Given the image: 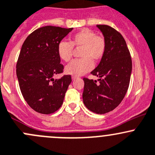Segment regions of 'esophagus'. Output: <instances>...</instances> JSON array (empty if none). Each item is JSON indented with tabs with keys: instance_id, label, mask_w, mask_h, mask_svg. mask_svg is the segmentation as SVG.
Masks as SVG:
<instances>
[{
	"instance_id": "obj_1",
	"label": "esophagus",
	"mask_w": 155,
	"mask_h": 155,
	"mask_svg": "<svg viewBox=\"0 0 155 155\" xmlns=\"http://www.w3.org/2000/svg\"><path fill=\"white\" fill-rule=\"evenodd\" d=\"M71 79H72V81H75L76 79H78V77L77 76H72V77H71Z\"/></svg>"
}]
</instances>
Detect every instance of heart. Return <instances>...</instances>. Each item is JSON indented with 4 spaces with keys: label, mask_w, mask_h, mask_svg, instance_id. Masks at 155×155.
Listing matches in <instances>:
<instances>
[{
    "label": "heart",
    "mask_w": 155,
    "mask_h": 155,
    "mask_svg": "<svg viewBox=\"0 0 155 155\" xmlns=\"http://www.w3.org/2000/svg\"><path fill=\"white\" fill-rule=\"evenodd\" d=\"M73 47L81 48L80 56L65 67V72L73 76H79L88 72L93 68V62H99L105 51V41L103 38L96 36L90 29L84 28L71 37V42L61 41L57 46L59 59L67 62L72 57Z\"/></svg>",
    "instance_id": "heart-1"
}]
</instances>
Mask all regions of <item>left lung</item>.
Segmentation results:
<instances>
[{"instance_id":"left-lung-1","label":"left lung","mask_w":155,"mask_h":155,"mask_svg":"<svg viewBox=\"0 0 155 155\" xmlns=\"http://www.w3.org/2000/svg\"><path fill=\"white\" fill-rule=\"evenodd\" d=\"M96 27L104 37L105 51L91 72L99 79L84 78L83 102L90 111L102 114L114 110L124 98L130 84L132 60L126 41L118 31L108 25Z\"/></svg>"}]
</instances>
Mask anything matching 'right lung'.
I'll return each mask as SVG.
<instances>
[{"label": "right lung", "instance_id": "add662e5", "mask_svg": "<svg viewBox=\"0 0 155 155\" xmlns=\"http://www.w3.org/2000/svg\"><path fill=\"white\" fill-rule=\"evenodd\" d=\"M73 28L44 26L28 36L16 64L21 93L29 106L41 114L57 111L63 103L71 75L53 76L63 71L57 46Z\"/></svg>", "mask_w": 155, "mask_h": 155}]
</instances>
